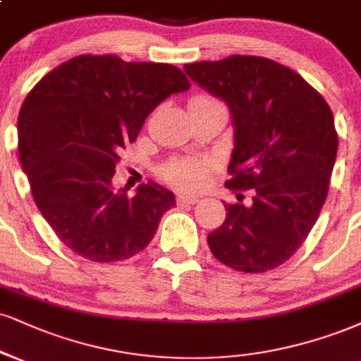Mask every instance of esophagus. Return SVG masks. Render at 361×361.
<instances>
[{
    "mask_svg": "<svg viewBox=\"0 0 361 361\" xmlns=\"http://www.w3.org/2000/svg\"><path fill=\"white\" fill-rule=\"evenodd\" d=\"M178 202L186 203V205H195V203L200 202V198L195 197V195H180V197H178Z\"/></svg>",
    "mask_w": 361,
    "mask_h": 361,
    "instance_id": "esophagus-1",
    "label": "esophagus"
}]
</instances>
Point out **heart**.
Segmentation results:
<instances>
[{
    "instance_id": "obj_1",
    "label": "heart",
    "mask_w": 361,
    "mask_h": 361,
    "mask_svg": "<svg viewBox=\"0 0 361 361\" xmlns=\"http://www.w3.org/2000/svg\"><path fill=\"white\" fill-rule=\"evenodd\" d=\"M198 101H212V99L202 97ZM166 178L180 188H198L205 183L207 166L198 159H181V161L169 164L166 168Z\"/></svg>"
}]
</instances>
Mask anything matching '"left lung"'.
I'll return each instance as SVG.
<instances>
[{"label": "left lung", "instance_id": "left-lung-1", "mask_svg": "<svg viewBox=\"0 0 361 361\" xmlns=\"http://www.w3.org/2000/svg\"><path fill=\"white\" fill-rule=\"evenodd\" d=\"M183 68L230 111L233 149L225 185L254 190L250 203H225V222L208 233V247L235 271L279 267L306 240L326 200L338 153L331 109L299 73L262 56Z\"/></svg>", "mask_w": 361, "mask_h": 361}]
</instances>
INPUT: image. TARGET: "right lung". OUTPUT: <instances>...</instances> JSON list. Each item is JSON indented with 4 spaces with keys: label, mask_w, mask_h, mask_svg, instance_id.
Listing matches in <instances>:
<instances>
[{
    "label": "right lung",
    "mask_w": 361,
    "mask_h": 361,
    "mask_svg": "<svg viewBox=\"0 0 361 361\" xmlns=\"http://www.w3.org/2000/svg\"><path fill=\"white\" fill-rule=\"evenodd\" d=\"M190 82L168 63L80 55L51 71L18 116V153L43 219L68 249L116 262L145 250L173 192L149 181L129 197L112 176L146 117Z\"/></svg>",
    "instance_id": "add662e5"
}]
</instances>
